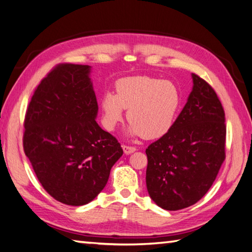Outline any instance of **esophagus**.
<instances>
[{
    "mask_svg": "<svg viewBox=\"0 0 252 252\" xmlns=\"http://www.w3.org/2000/svg\"><path fill=\"white\" fill-rule=\"evenodd\" d=\"M124 151H125L126 155H131V154H133V153H135L136 148H135V147H132V146L124 145Z\"/></svg>",
    "mask_w": 252,
    "mask_h": 252,
    "instance_id": "esophagus-1",
    "label": "esophagus"
}]
</instances>
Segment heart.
Listing matches in <instances>:
<instances>
[{
  "label": "heart",
  "instance_id": "heart-1",
  "mask_svg": "<svg viewBox=\"0 0 252 252\" xmlns=\"http://www.w3.org/2000/svg\"><path fill=\"white\" fill-rule=\"evenodd\" d=\"M117 93L106 91L101 98L103 124L115 130L127 109L131 136L159 138L171 130L178 114L181 94L172 81L149 76H130L116 83Z\"/></svg>",
  "mask_w": 252,
  "mask_h": 252
}]
</instances>
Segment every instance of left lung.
Returning <instances> with one entry per match:
<instances>
[{
  "instance_id": "1",
  "label": "left lung",
  "mask_w": 252,
  "mask_h": 252,
  "mask_svg": "<svg viewBox=\"0 0 252 252\" xmlns=\"http://www.w3.org/2000/svg\"><path fill=\"white\" fill-rule=\"evenodd\" d=\"M191 76L192 91L171 130L146 149L149 196L165 210L200 201L225 158L223 107L205 80Z\"/></svg>"
}]
</instances>
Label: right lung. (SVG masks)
Wrapping results in <instances>:
<instances>
[{"label": "right lung", "instance_id": "1", "mask_svg": "<svg viewBox=\"0 0 252 252\" xmlns=\"http://www.w3.org/2000/svg\"><path fill=\"white\" fill-rule=\"evenodd\" d=\"M91 66L60 64L35 90L25 120L23 149L44 189L63 204L90 203L124 154L95 121Z\"/></svg>", "mask_w": 252, "mask_h": 252}]
</instances>
